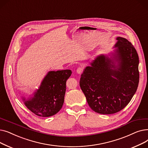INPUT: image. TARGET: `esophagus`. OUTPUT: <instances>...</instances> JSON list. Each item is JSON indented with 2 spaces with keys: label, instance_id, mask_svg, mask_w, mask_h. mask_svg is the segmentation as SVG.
Wrapping results in <instances>:
<instances>
[{
  "label": "esophagus",
  "instance_id": "esophagus-1",
  "mask_svg": "<svg viewBox=\"0 0 148 148\" xmlns=\"http://www.w3.org/2000/svg\"><path fill=\"white\" fill-rule=\"evenodd\" d=\"M83 72V68L82 67H79L78 69H77L76 70V72L79 73V74H81Z\"/></svg>",
  "mask_w": 148,
  "mask_h": 148
}]
</instances>
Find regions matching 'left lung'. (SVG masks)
Segmentation results:
<instances>
[{
    "mask_svg": "<svg viewBox=\"0 0 148 148\" xmlns=\"http://www.w3.org/2000/svg\"><path fill=\"white\" fill-rule=\"evenodd\" d=\"M114 59L97 57L87 67L79 81L90 107L97 113L111 114L123 109L136 92L139 82L138 56L128 40L117 37Z\"/></svg>",
    "mask_w": 148,
    "mask_h": 148,
    "instance_id": "left-lung-1",
    "label": "left lung"
}]
</instances>
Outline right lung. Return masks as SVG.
Segmentation results:
<instances>
[{"mask_svg": "<svg viewBox=\"0 0 148 148\" xmlns=\"http://www.w3.org/2000/svg\"><path fill=\"white\" fill-rule=\"evenodd\" d=\"M71 74L70 70L49 72L34 97L27 101L23 99L27 108L40 117L57 114L64 103L66 81Z\"/></svg>", "mask_w": 148, "mask_h": 148, "instance_id": "right-lung-1", "label": "right lung"}]
</instances>
